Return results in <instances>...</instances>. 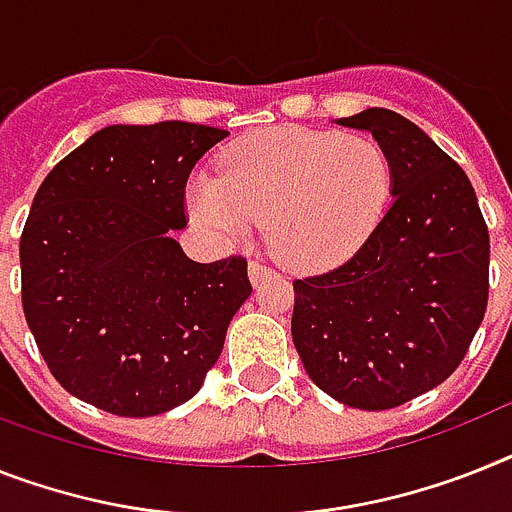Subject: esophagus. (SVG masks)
Segmentation results:
<instances>
[{
  "label": "esophagus",
  "instance_id": "34e87169",
  "mask_svg": "<svg viewBox=\"0 0 512 512\" xmlns=\"http://www.w3.org/2000/svg\"><path fill=\"white\" fill-rule=\"evenodd\" d=\"M268 276H273V270H270L268 265H263L260 260H252V263H249V281L260 283Z\"/></svg>",
  "mask_w": 512,
  "mask_h": 512
}]
</instances>
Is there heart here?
Listing matches in <instances>:
<instances>
[{
	"label": "heart",
	"mask_w": 512,
	"mask_h": 512,
	"mask_svg": "<svg viewBox=\"0 0 512 512\" xmlns=\"http://www.w3.org/2000/svg\"><path fill=\"white\" fill-rule=\"evenodd\" d=\"M393 166L375 137L281 127L231 145L218 176H197L190 213L210 234L236 239L268 223L273 255L299 273L349 263L380 226Z\"/></svg>",
	"instance_id": "b5f03b06"
}]
</instances>
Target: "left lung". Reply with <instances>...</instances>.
Instances as JSON below:
<instances>
[{
  "mask_svg": "<svg viewBox=\"0 0 512 512\" xmlns=\"http://www.w3.org/2000/svg\"><path fill=\"white\" fill-rule=\"evenodd\" d=\"M372 132L393 166V203L349 263L294 281L291 336L336 401L395 409L463 362L489 296V231L466 171L390 109L338 119Z\"/></svg>",
  "mask_w": 512,
  "mask_h": 512,
  "instance_id": "left-lung-1",
  "label": "left lung"
}]
</instances>
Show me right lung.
I'll return each mask as SVG.
<instances>
[{
    "label": "right lung",
    "instance_id": "add662e5",
    "mask_svg": "<svg viewBox=\"0 0 512 512\" xmlns=\"http://www.w3.org/2000/svg\"><path fill=\"white\" fill-rule=\"evenodd\" d=\"M226 130L111 124L38 187L20 236L23 312L67 393L117 416H156L200 390L252 294L239 255L195 263L184 187Z\"/></svg>",
    "mask_w": 512,
    "mask_h": 512
}]
</instances>
